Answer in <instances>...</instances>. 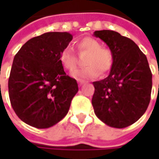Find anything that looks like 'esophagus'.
<instances>
[{
  "mask_svg": "<svg viewBox=\"0 0 159 159\" xmlns=\"http://www.w3.org/2000/svg\"><path fill=\"white\" fill-rule=\"evenodd\" d=\"M77 83H78L79 86H82L83 83H84V81H83V80H77Z\"/></svg>",
  "mask_w": 159,
  "mask_h": 159,
  "instance_id": "1",
  "label": "esophagus"
}]
</instances>
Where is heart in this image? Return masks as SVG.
Wrapping results in <instances>:
<instances>
[{"label": "heart", "instance_id": "obj_1", "mask_svg": "<svg viewBox=\"0 0 159 159\" xmlns=\"http://www.w3.org/2000/svg\"><path fill=\"white\" fill-rule=\"evenodd\" d=\"M80 53L87 54L84 68L76 70L71 76L76 79H92L101 74L110 70L113 64V52L108 48L101 47L100 42L92 37H84L76 44ZM61 66L69 71H73L76 68L77 59L72 49L66 48L59 55Z\"/></svg>", "mask_w": 159, "mask_h": 159}]
</instances>
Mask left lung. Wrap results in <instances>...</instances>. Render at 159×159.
Instances as JSON below:
<instances>
[{"instance_id": "8db88e82", "label": "left lung", "mask_w": 159, "mask_h": 159, "mask_svg": "<svg viewBox=\"0 0 159 159\" xmlns=\"http://www.w3.org/2000/svg\"><path fill=\"white\" fill-rule=\"evenodd\" d=\"M93 36L105 42L114 60L107 78L93 82L94 113L107 125L123 129L145 113L150 103L152 72L146 55L129 38L113 30H96Z\"/></svg>"}]
</instances>
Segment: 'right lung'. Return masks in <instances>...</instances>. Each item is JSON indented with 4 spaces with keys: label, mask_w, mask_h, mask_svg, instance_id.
Segmentation results:
<instances>
[{
    "label": "right lung",
    "mask_w": 159,
    "mask_h": 159,
    "mask_svg": "<svg viewBox=\"0 0 159 159\" xmlns=\"http://www.w3.org/2000/svg\"><path fill=\"white\" fill-rule=\"evenodd\" d=\"M72 38L68 32L44 33L25 42L13 59L9 98L17 116L30 126L50 128L68 113L78 85L66 75L59 55Z\"/></svg>",
    "instance_id": "right-lung-1"
}]
</instances>
